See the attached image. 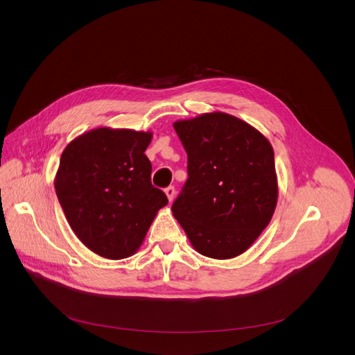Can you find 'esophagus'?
<instances>
[{"label": "esophagus", "mask_w": 355, "mask_h": 355, "mask_svg": "<svg viewBox=\"0 0 355 355\" xmlns=\"http://www.w3.org/2000/svg\"><path fill=\"white\" fill-rule=\"evenodd\" d=\"M166 195H167L168 200L171 202V200L175 198V188H174V187H168V188H166Z\"/></svg>", "instance_id": "1"}]
</instances>
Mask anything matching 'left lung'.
I'll return each instance as SVG.
<instances>
[{"label":"left lung","mask_w":355,"mask_h":355,"mask_svg":"<svg viewBox=\"0 0 355 355\" xmlns=\"http://www.w3.org/2000/svg\"><path fill=\"white\" fill-rule=\"evenodd\" d=\"M188 180L171 207L202 256H240L268 226L278 199L274 150L264 135L223 112L177 121Z\"/></svg>","instance_id":"left-lung-1"}]
</instances>
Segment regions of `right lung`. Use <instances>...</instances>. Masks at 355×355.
Here are the masks:
<instances>
[{
  "label": "right lung",
  "mask_w": 355,
  "mask_h": 355,
  "mask_svg": "<svg viewBox=\"0 0 355 355\" xmlns=\"http://www.w3.org/2000/svg\"><path fill=\"white\" fill-rule=\"evenodd\" d=\"M151 132L98 128L64 148L56 195L76 236L95 254L121 260L137 251L166 193L151 185L144 151Z\"/></svg>",
  "instance_id": "right-lung-1"
}]
</instances>
